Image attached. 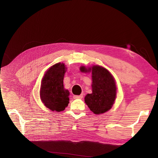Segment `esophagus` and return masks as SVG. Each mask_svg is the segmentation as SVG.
Segmentation results:
<instances>
[{
    "label": "esophagus",
    "mask_w": 158,
    "mask_h": 158,
    "mask_svg": "<svg viewBox=\"0 0 158 158\" xmlns=\"http://www.w3.org/2000/svg\"><path fill=\"white\" fill-rule=\"evenodd\" d=\"M83 94H81V95H79V96H73V98L74 99H81L83 98Z\"/></svg>",
    "instance_id": "1"
}]
</instances>
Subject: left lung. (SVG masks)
I'll return each mask as SVG.
<instances>
[{"label": "left lung", "mask_w": 158, "mask_h": 158, "mask_svg": "<svg viewBox=\"0 0 158 158\" xmlns=\"http://www.w3.org/2000/svg\"><path fill=\"white\" fill-rule=\"evenodd\" d=\"M83 72H92V94L85 96V102L96 115L105 113L112 108L117 97L116 81L112 74L99 65L87 69L80 67Z\"/></svg>", "instance_id": "1"}]
</instances>
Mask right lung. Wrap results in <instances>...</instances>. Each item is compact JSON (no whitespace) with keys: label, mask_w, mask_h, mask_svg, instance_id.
I'll return each instance as SVG.
<instances>
[{"label":"right lung","mask_w":158,"mask_h":158,"mask_svg":"<svg viewBox=\"0 0 158 158\" xmlns=\"http://www.w3.org/2000/svg\"><path fill=\"white\" fill-rule=\"evenodd\" d=\"M66 70L64 64L58 62L46 70L42 78L40 98L52 111H62L69 103L70 92L63 82Z\"/></svg>","instance_id":"obj_1"}]
</instances>
